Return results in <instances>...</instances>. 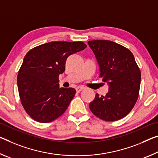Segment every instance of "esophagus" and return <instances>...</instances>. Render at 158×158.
Wrapping results in <instances>:
<instances>
[{
  "mask_svg": "<svg viewBox=\"0 0 158 158\" xmlns=\"http://www.w3.org/2000/svg\"><path fill=\"white\" fill-rule=\"evenodd\" d=\"M84 89L85 88L83 86H78V87H77V88H76V91H77V93H79L80 91H81L82 90H84Z\"/></svg>",
  "mask_w": 158,
  "mask_h": 158,
  "instance_id": "esophagus-1",
  "label": "esophagus"
}]
</instances>
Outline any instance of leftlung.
I'll return each mask as SVG.
<instances>
[{
	"instance_id": "1",
	"label": "left lung",
	"mask_w": 158,
	"mask_h": 158,
	"mask_svg": "<svg viewBox=\"0 0 158 158\" xmlns=\"http://www.w3.org/2000/svg\"><path fill=\"white\" fill-rule=\"evenodd\" d=\"M88 44L99 64V77L109 84L106 96L96 94L89 108L104 121L124 118L133 109L139 95L141 74L134 55L124 46L107 40Z\"/></svg>"
}]
</instances>
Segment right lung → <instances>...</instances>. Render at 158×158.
<instances>
[{
  "label": "right lung",
  "mask_w": 158,
  "mask_h": 158,
  "mask_svg": "<svg viewBox=\"0 0 158 158\" xmlns=\"http://www.w3.org/2000/svg\"><path fill=\"white\" fill-rule=\"evenodd\" d=\"M82 41H52L30 50L17 74V86L24 110L35 121L48 123L65 112L76 94L59 88V75L67 57L84 50Z\"/></svg>",
  "instance_id": "right-lung-1"
}]
</instances>
